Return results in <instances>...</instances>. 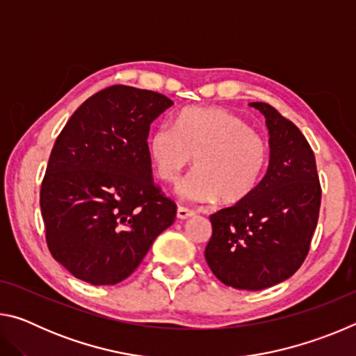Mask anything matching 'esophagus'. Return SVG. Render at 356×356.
Wrapping results in <instances>:
<instances>
[{
	"instance_id": "obj_1",
	"label": "esophagus",
	"mask_w": 356,
	"mask_h": 356,
	"mask_svg": "<svg viewBox=\"0 0 356 356\" xmlns=\"http://www.w3.org/2000/svg\"><path fill=\"white\" fill-rule=\"evenodd\" d=\"M193 215H195V212H193V210L186 209V207H182V206L177 207V218L179 220H186V218H190V216H193Z\"/></svg>"
}]
</instances>
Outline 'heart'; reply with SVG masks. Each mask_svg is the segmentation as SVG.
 <instances>
[{"mask_svg":"<svg viewBox=\"0 0 356 356\" xmlns=\"http://www.w3.org/2000/svg\"><path fill=\"white\" fill-rule=\"evenodd\" d=\"M147 149L156 176L165 182H176L195 155L196 170L177 185V195L191 202L245 200L268 163L267 140L238 114L213 106L185 108L176 127L156 125Z\"/></svg>","mask_w":356,"mask_h":356,"instance_id":"b5f03b06","label":"heart"}]
</instances>
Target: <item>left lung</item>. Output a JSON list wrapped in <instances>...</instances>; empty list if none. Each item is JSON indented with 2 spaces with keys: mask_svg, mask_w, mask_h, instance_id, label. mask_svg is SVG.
<instances>
[{
  "mask_svg": "<svg viewBox=\"0 0 356 356\" xmlns=\"http://www.w3.org/2000/svg\"><path fill=\"white\" fill-rule=\"evenodd\" d=\"M270 135L268 170L245 200L210 215L206 261L222 284L262 291L297 272L308 256L321 210L316 156L297 125L252 102Z\"/></svg>",
  "mask_w": 356,
  "mask_h": 356,
  "instance_id": "left-lung-1",
  "label": "left lung"
}]
</instances>
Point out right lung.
I'll return each mask as SVG.
<instances>
[{"instance_id": "right-lung-1", "label": "right lung", "mask_w": 356, "mask_h": 356, "mask_svg": "<svg viewBox=\"0 0 356 356\" xmlns=\"http://www.w3.org/2000/svg\"><path fill=\"white\" fill-rule=\"evenodd\" d=\"M163 94L114 84L89 97L56 138L40 186L48 250L75 278L111 286L135 272L177 207L152 179L150 124Z\"/></svg>"}]
</instances>
